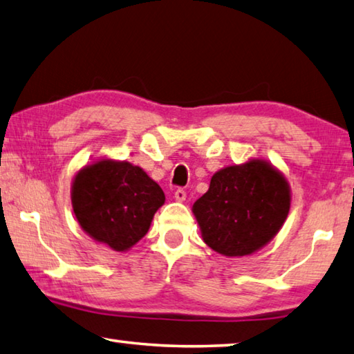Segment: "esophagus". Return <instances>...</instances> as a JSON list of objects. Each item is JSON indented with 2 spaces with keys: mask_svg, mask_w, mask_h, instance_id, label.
I'll return each instance as SVG.
<instances>
[{
  "mask_svg": "<svg viewBox=\"0 0 354 354\" xmlns=\"http://www.w3.org/2000/svg\"><path fill=\"white\" fill-rule=\"evenodd\" d=\"M185 196H187V195H185V192H184L183 189H178V190L175 192V199H176L178 203L185 201Z\"/></svg>",
  "mask_w": 354,
  "mask_h": 354,
  "instance_id": "34e87169",
  "label": "esophagus"
}]
</instances>
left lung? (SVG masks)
<instances>
[{
  "label": "left lung",
  "mask_w": 354,
  "mask_h": 354,
  "mask_svg": "<svg viewBox=\"0 0 354 354\" xmlns=\"http://www.w3.org/2000/svg\"><path fill=\"white\" fill-rule=\"evenodd\" d=\"M291 207L283 173L263 159L218 170L196 199L194 215L204 243L226 257L250 255L271 241Z\"/></svg>",
  "instance_id": "left-lung-1"
}]
</instances>
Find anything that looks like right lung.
<instances>
[{
    "instance_id": "1",
    "label": "right lung",
    "mask_w": 354,
    "mask_h": 354,
    "mask_svg": "<svg viewBox=\"0 0 354 354\" xmlns=\"http://www.w3.org/2000/svg\"><path fill=\"white\" fill-rule=\"evenodd\" d=\"M71 201L80 227L93 240L125 252L149 232L165 195L140 167L104 158L77 171Z\"/></svg>"
}]
</instances>
